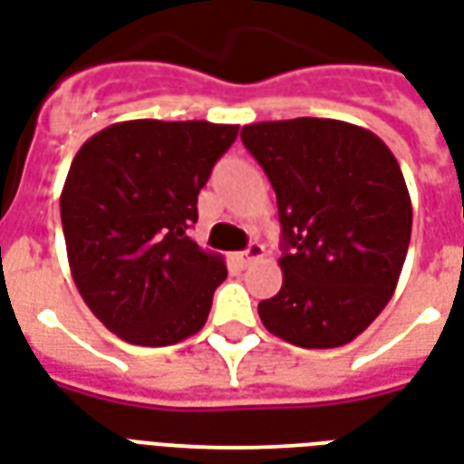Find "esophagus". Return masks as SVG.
Masks as SVG:
<instances>
[{
    "label": "esophagus",
    "instance_id": "obj_1",
    "mask_svg": "<svg viewBox=\"0 0 464 464\" xmlns=\"http://www.w3.org/2000/svg\"><path fill=\"white\" fill-rule=\"evenodd\" d=\"M263 256H266V248H263L260 243H250L248 250L238 253V260H241V266H250L253 260H260Z\"/></svg>",
    "mask_w": 464,
    "mask_h": 464
}]
</instances>
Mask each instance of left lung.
I'll use <instances>...</instances> for the list:
<instances>
[{"mask_svg":"<svg viewBox=\"0 0 464 464\" xmlns=\"http://www.w3.org/2000/svg\"><path fill=\"white\" fill-rule=\"evenodd\" d=\"M241 140L283 226V287L258 304L263 324L302 349L349 344L389 304L411 243L396 157L372 130L329 118L253 122Z\"/></svg>","mask_w":464,"mask_h":464,"instance_id":"8db88e82","label":"left lung"}]
</instances>
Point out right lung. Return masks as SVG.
Instances as JSON below:
<instances>
[{
	"label": "right lung",
	"mask_w": 464,
	"mask_h": 464,
	"mask_svg": "<svg viewBox=\"0 0 464 464\" xmlns=\"http://www.w3.org/2000/svg\"><path fill=\"white\" fill-rule=\"evenodd\" d=\"M238 125L125 120L85 142L61 191L78 293L130 344L167 346L206 324L228 270L187 236L198 191Z\"/></svg>",
	"instance_id": "obj_1"
}]
</instances>
